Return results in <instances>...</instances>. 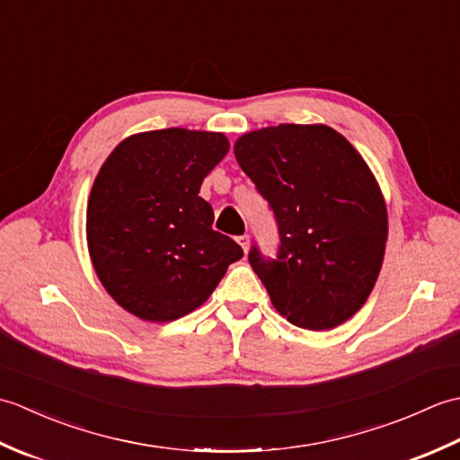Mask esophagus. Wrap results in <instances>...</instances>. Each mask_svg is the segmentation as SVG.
<instances>
[{
  "label": "esophagus",
  "mask_w": 460,
  "mask_h": 460,
  "mask_svg": "<svg viewBox=\"0 0 460 460\" xmlns=\"http://www.w3.org/2000/svg\"><path fill=\"white\" fill-rule=\"evenodd\" d=\"M237 243L239 245L243 247V251H249V245H251V241H249V235H241V237H237Z\"/></svg>",
  "instance_id": "esophagus-1"
}]
</instances>
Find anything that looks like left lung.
I'll list each match as a JSON object with an SVG mask.
<instances>
[{
    "label": "left lung",
    "instance_id": "obj_1",
    "mask_svg": "<svg viewBox=\"0 0 460 460\" xmlns=\"http://www.w3.org/2000/svg\"><path fill=\"white\" fill-rule=\"evenodd\" d=\"M235 158L277 219V259L249 251L272 306L298 328L340 326L364 306L384 262L387 209L374 173L324 124L243 134Z\"/></svg>",
    "mask_w": 460,
    "mask_h": 460
}]
</instances>
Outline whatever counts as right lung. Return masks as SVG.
Here are the masks:
<instances>
[{
  "label": "right lung",
  "instance_id": "add662e5",
  "mask_svg": "<svg viewBox=\"0 0 460 460\" xmlns=\"http://www.w3.org/2000/svg\"><path fill=\"white\" fill-rule=\"evenodd\" d=\"M229 152L219 132L165 128L116 146L93 183L86 241L106 292L148 322H172L201 306L243 257L213 231L199 198L205 175Z\"/></svg>",
  "mask_w": 460,
  "mask_h": 460
}]
</instances>
